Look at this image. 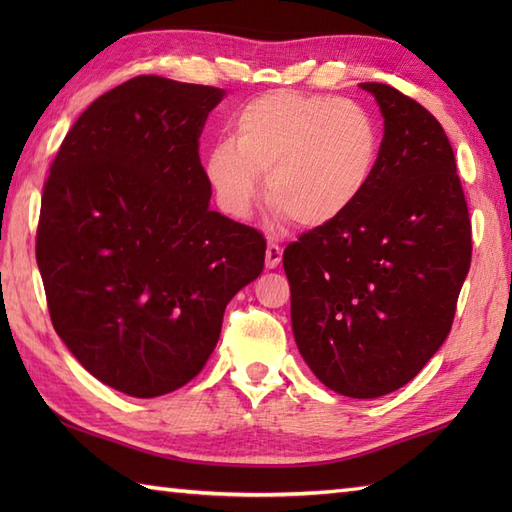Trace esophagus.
<instances>
[{
  "label": "esophagus",
  "mask_w": 512,
  "mask_h": 512,
  "mask_svg": "<svg viewBox=\"0 0 512 512\" xmlns=\"http://www.w3.org/2000/svg\"><path fill=\"white\" fill-rule=\"evenodd\" d=\"M281 255H284L281 246L275 244V242H268V246H266V268H277L281 264Z\"/></svg>",
  "instance_id": "1"
}]
</instances>
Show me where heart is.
<instances>
[{
	"instance_id": "b5f03b06",
	"label": "heart",
	"mask_w": 512,
	"mask_h": 512,
	"mask_svg": "<svg viewBox=\"0 0 512 512\" xmlns=\"http://www.w3.org/2000/svg\"><path fill=\"white\" fill-rule=\"evenodd\" d=\"M383 158V127L365 105L330 94L266 92L237 110L231 143L204 158L220 209L250 213L264 176L277 217L303 228L339 222L372 187Z\"/></svg>"
}]
</instances>
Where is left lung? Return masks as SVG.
<instances>
[{
    "label": "left lung",
    "mask_w": 512,
    "mask_h": 512,
    "mask_svg": "<svg viewBox=\"0 0 512 512\" xmlns=\"http://www.w3.org/2000/svg\"><path fill=\"white\" fill-rule=\"evenodd\" d=\"M385 118L372 187L339 222L284 250L292 332L325 387L378 398L447 339L471 266V220L447 134L387 83H361Z\"/></svg>",
    "instance_id": "8db88e82"
}]
</instances>
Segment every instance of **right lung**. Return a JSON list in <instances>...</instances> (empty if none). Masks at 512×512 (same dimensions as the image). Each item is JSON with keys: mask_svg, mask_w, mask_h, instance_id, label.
<instances>
[{"mask_svg": "<svg viewBox=\"0 0 512 512\" xmlns=\"http://www.w3.org/2000/svg\"><path fill=\"white\" fill-rule=\"evenodd\" d=\"M226 92L134 76L85 110L43 184L37 264L54 330L88 372L156 398L200 374L266 239L209 209L206 116Z\"/></svg>", "mask_w": 512, "mask_h": 512, "instance_id": "obj_1", "label": "right lung"}]
</instances>
